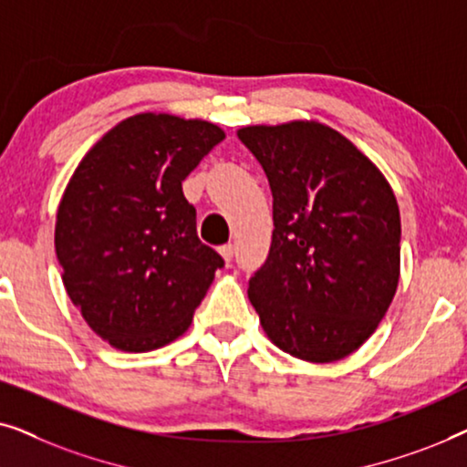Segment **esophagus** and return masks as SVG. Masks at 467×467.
Listing matches in <instances>:
<instances>
[{"label":"esophagus","instance_id":"34e87169","mask_svg":"<svg viewBox=\"0 0 467 467\" xmlns=\"http://www.w3.org/2000/svg\"><path fill=\"white\" fill-rule=\"evenodd\" d=\"M219 253H221V257L225 259L227 264H229V261L234 259V253H235V248H234V244H225V246H221V248H219Z\"/></svg>","mask_w":467,"mask_h":467}]
</instances>
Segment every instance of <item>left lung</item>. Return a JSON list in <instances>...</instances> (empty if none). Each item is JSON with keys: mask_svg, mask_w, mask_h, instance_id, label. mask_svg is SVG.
I'll list each match as a JSON object with an SVG mask.
<instances>
[{"mask_svg": "<svg viewBox=\"0 0 467 467\" xmlns=\"http://www.w3.org/2000/svg\"><path fill=\"white\" fill-rule=\"evenodd\" d=\"M274 197L265 264L248 299L265 336L310 363L340 361L374 334L400 283V208L382 171L318 120L248 125Z\"/></svg>", "mask_w": 467, "mask_h": 467, "instance_id": "obj_1", "label": "left lung"}]
</instances>
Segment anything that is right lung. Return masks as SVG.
<instances>
[{
  "instance_id": "right-lung-1",
  "label": "right lung",
  "mask_w": 467,
  "mask_h": 467,
  "mask_svg": "<svg viewBox=\"0 0 467 467\" xmlns=\"http://www.w3.org/2000/svg\"><path fill=\"white\" fill-rule=\"evenodd\" d=\"M225 131L142 112L120 120L74 170L57 210L55 251L88 327L125 353L161 348L193 321L225 261L202 244L182 181Z\"/></svg>"
}]
</instances>
